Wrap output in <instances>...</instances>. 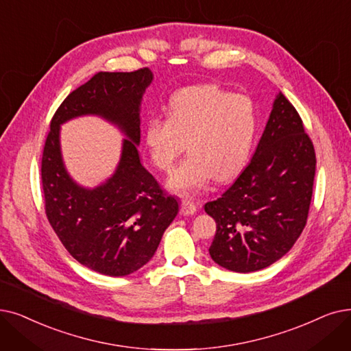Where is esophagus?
<instances>
[{
	"instance_id": "1",
	"label": "esophagus",
	"mask_w": 351,
	"mask_h": 351,
	"mask_svg": "<svg viewBox=\"0 0 351 351\" xmlns=\"http://www.w3.org/2000/svg\"><path fill=\"white\" fill-rule=\"evenodd\" d=\"M196 209H197L196 204L189 201V199H184V201H182V204H180V213H182V215H185V217L193 215V213L196 212Z\"/></svg>"
}]
</instances>
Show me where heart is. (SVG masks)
I'll return each mask as SVG.
<instances>
[{"mask_svg": "<svg viewBox=\"0 0 351 351\" xmlns=\"http://www.w3.org/2000/svg\"><path fill=\"white\" fill-rule=\"evenodd\" d=\"M260 114L255 101L215 84L186 87L171 99L166 116L145 125V145L152 162L169 172L185 150L189 155L167 179L173 192L192 195L217 180L235 175L250 158Z\"/></svg>", "mask_w": 351, "mask_h": 351, "instance_id": "heart-1", "label": "heart"}]
</instances>
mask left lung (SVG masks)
Segmentation results:
<instances>
[{
    "label": "left lung",
    "mask_w": 351,
    "mask_h": 351,
    "mask_svg": "<svg viewBox=\"0 0 351 351\" xmlns=\"http://www.w3.org/2000/svg\"><path fill=\"white\" fill-rule=\"evenodd\" d=\"M315 163L298 112L280 93L251 162L218 199L205 204L217 222L212 260L252 272L291 250L307 223Z\"/></svg>",
    "instance_id": "1"
}]
</instances>
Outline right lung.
I'll list each match as a JSON object with an SVG mask.
<instances>
[{"label": "right lung", "mask_w": 351, "mask_h": 351, "mask_svg": "<svg viewBox=\"0 0 351 351\" xmlns=\"http://www.w3.org/2000/svg\"><path fill=\"white\" fill-rule=\"evenodd\" d=\"M152 80L147 67L95 74L60 104L43 150L45 215L74 260L103 276H129L149 263L179 210L175 197L145 169L138 152L141 101ZM84 114L109 119L128 136L117 172L95 190L75 184L59 150V125Z\"/></svg>", "instance_id": "right-lung-1"}]
</instances>
